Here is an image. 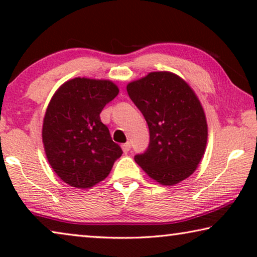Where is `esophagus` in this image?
<instances>
[{
  "label": "esophagus",
  "mask_w": 257,
  "mask_h": 257,
  "mask_svg": "<svg viewBox=\"0 0 257 257\" xmlns=\"http://www.w3.org/2000/svg\"><path fill=\"white\" fill-rule=\"evenodd\" d=\"M121 149H122V151H124L125 153H127L130 150H131V144L130 143H125V144H122L121 145Z\"/></svg>",
  "instance_id": "34e87169"
}]
</instances>
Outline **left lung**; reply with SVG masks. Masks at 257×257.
I'll list each match as a JSON object with an SVG mask.
<instances>
[{"mask_svg":"<svg viewBox=\"0 0 257 257\" xmlns=\"http://www.w3.org/2000/svg\"><path fill=\"white\" fill-rule=\"evenodd\" d=\"M150 130L146 152L136 163L151 179L173 186L194 173L208 137L206 114L187 82L170 71L150 72L126 86Z\"/></svg>","mask_w":257,"mask_h":257,"instance_id":"left-lung-1","label":"left lung"}]
</instances>
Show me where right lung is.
I'll list each match as a JSON object with an SVG mask.
<instances>
[{
    "instance_id": "right-lung-1",
    "label": "right lung",
    "mask_w": 257,
    "mask_h": 257,
    "mask_svg": "<svg viewBox=\"0 0 257 257\" xmlns=\"http://www.w3.org/2000/svg\"><path fill=\"white\" fill-rule=\"evenodd\" d=\"M119 93L107 79L77 78L62 84L43 119L42 140L52 170L65 184L91 188L110 174L122 154L100 112Z\"/></svg>"
}]
</instances>
